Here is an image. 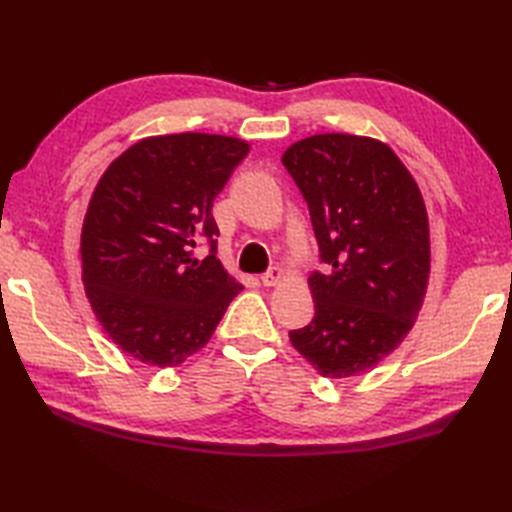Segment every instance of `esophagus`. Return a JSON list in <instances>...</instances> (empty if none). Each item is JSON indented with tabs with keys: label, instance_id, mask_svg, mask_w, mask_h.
Here are the masks:
<instances>
[{
	"label": "esophagus",
	"instance_id": "34e87169",
	"mask_svg": "<svg viewBox=\"0 0 512 512\" xmlns=\"http://www.w3.org/2000/svg\"><path fill=\"white\" fill-rule=\"evenodd\" d=\"M259 279H262L264 286H277L279 281L284 279V270H281V268H270L268 273H264Z\"/></svg>",
	"mask_w": 512,
	"mask_h": 512
}]
</instances>
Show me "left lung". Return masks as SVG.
<instances>
[{"label": "left lung", "instance_id": "obj_1", "mask_svg": "<svg viewBox=\"0 0 512 512\" xmlns=\"http://www.w3.org/2000/svg\"><path fill=\"white\" fill-rule=\"evenodd\" d=\"M281 162L328 264L308 279L314 319L290 343L325 378L363 374L396 350L422 308L431 268L422 193L394 151L367 136L303 138Z\"/></svg>", "mask_w": 512, "mask_h": 512}]
</instances>
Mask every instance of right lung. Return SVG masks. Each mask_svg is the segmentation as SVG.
Here are the masks:
<instances>
[{
  "label": "right lung",
  "mask_w": 512,
  "mask_h": 512,
  "mask_svg": "<svg viewBox=\"0 0 512 512\" xmlns=\"http://www.w3.org/2000/svg\"><path fill=\"white\" fill-rule=\"evenodd\" d=\"M248 149L233 136H151L96 184L81 231L85 295L107 336L136 361H187L244 288L215 257L211 211ZM202 236L212 250L200 263L192 248Z\"/></svg>",
  "instance_id": "right-lung-1"
}]
</instances>
